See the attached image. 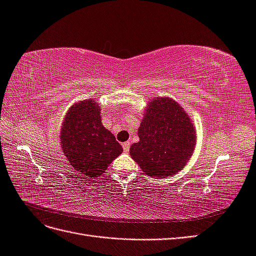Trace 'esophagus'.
<instances>
[{
  "label": "esophagus",
  "mask_w": 256,
  "mask_h": 256,
  "mask_svg": "<svg viewBox=\"0 0 256 256\" xmlns=\"http://www.w3.org/2000/svg\"><path fill=\"white\" fill-rule=\"evenodd\" d=\"M122 150H124V152L128 154L129 152V150H130V142H125L122 143Z\"/></svg>",
  "instance_id": "1"
}]
</instances>
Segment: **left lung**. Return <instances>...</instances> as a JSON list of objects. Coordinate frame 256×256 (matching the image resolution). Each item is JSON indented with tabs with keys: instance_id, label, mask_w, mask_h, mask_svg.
<instances>
[{
	"instance_id": "obj_1",
	"label": "left lung",
	"mask_w": 256,
	"mask_h": 256,
	"mask_svg": "<svg viewBox=\"0 0 256 256\" xmlns=\"http://www.w3.org/2000/svg\"><path fill=\"white\" fill-rule=\"evenodd\" d=\"M140 141L130 154L150 177L172 176L192 154L196 134L182 108L171 98H156L138 130Z\"/></svg>"
}]
</instances>
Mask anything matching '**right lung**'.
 Instances as JSON below:
<instances>
[{
  "instance_id": "obj_1",
  "label": "right lung",
  "mask_w": 256,
  "mask_h": 256,
  "mask_svg": "<svg viewBox=\"0 0 256 256\" xmlns=\"http://www.w3.org/2000/svg\"><path fill=\"white\" fill-rule=\"evenodd\" d=\"M62 148L80 174L97 177L104 173L122 148L100 118V108L90 100L72 106L63 122Z\"/></svg>"
}]
</instances>
